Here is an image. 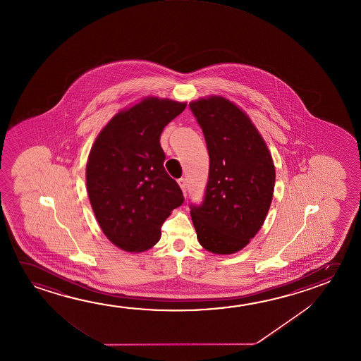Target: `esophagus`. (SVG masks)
<instances>
[{
	"instance_id": "esophagus-1",
	"label": "esophagus",
	"mask_w": 361,
	"mask_h": 361,
	"mask_svg": "<svg viewBox=\"0 0 361 361\" xmlns=\"http://www.w3.org/2000/svg\"><path fill=\"white\" fill-rule=\"evenodd\" d=\"M178 185H180L181 190H183V194H186V189H188V183H186V178H178Z\"/></svg>"
}]
</instances>
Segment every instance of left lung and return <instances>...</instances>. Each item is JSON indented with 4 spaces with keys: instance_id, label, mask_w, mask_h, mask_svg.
Masks as SVG:
<instances>
[{
    "instance_id": "1",
    "label": "left lung",
    "mask_w": 361,
    "mask_h": 361,
    "mask_svg": "<svg viewBox=\"0 0 361 361\" xmlns=\"http://www.w3.org/2000/svg\"><path fill=\"white\" fill-rule=\"evenodd\" d=\"M189 106L210 157L204 201L190 205L197 240L214 254H235L267 219L275 186L272 157L250 117L231 101L210 96Z\"/></svg>"
}]
</instances>
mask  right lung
Listing matches in <instances>:
<instances>
[{
    "mask_svg": "<svg viewBox=\"0 0 361 361\" xmlns=\"http://www.w3.org/2000/svg\"><path fill=\"white\" fill-rule=\"evenodd\" d=\"M186 102L146 97L112 117L90 151L86 185L106 238L128 252L149 250L161 226L183 205V191L169 176L161 133Z\"/></svg>",
    "mask_w": 361,
    "mask_h": 361,
    "instance_id": "1",
    "label": "right lung"
}]
</instances>
